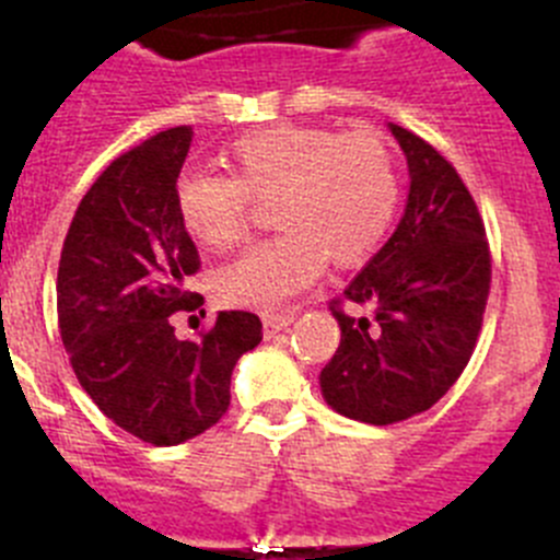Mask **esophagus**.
<instances>
[{"label": "esophagus", "instance_id": "esophagus-1", "mask_svg": "<svg viewBox=\"0 0 560 560\" xmlns=\"http://www.w3.org/2000/svg\"><path fill=\"white\" fill-rule=\"evenodd\" d=\"M295 322V314H281V316H265L262 319V332L265 338H276L281 330H287V327Z\"/></svg>", "mask_w": 560, "mask_h": 560}]
</instances>
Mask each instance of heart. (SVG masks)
Masks as SVG:
<instances>
[{"label": "heart", "mask_w": 560, "mask_h": 560, "mask_svg": "<svg viewBox=\"0 0 560 560\" xmlns=\"http://www.w3.org/2000/svg\"><path fill=\"white\" fill-rule=\"evenodd\" d=\"M230 160L235 175L180 173L175 180V211L186 233L224 252L244 241L252 200H279L273 219L284 235L219 270L217 292L228 306L284 312L327 257L360 262L393 224L398 167L385 140L371 132L276 124L235 140Z\"/></svg>", "instance_id": "1"}]
</instances>
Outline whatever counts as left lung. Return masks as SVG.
Segmentation results:
<instances>
[{
  "mask_svg": "<svg viewBox=\"0 0 560 560\" xmlns=\"http://www.w3.org/2000/svg\"><path fill=\"white\" fill-rule=\"evenodd\" d=\"M387 129L409 167L404 217L343 290L371 314L332 306L341 343L319 374L325 404L369 425L420 415L455 385L490 290L482 219L460 175L415 132Z\"/></svg>",
  "mask_w": 560,
  "mask_h": 560,
  "instance_id": "obj_1",
  "label": "left lung"
}]
</instances>
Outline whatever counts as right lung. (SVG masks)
Instances as JSON below:
<instances>
[{"label":"right lung","instance_id":"1","mask_svg":"<svg viewBox=\"0 0 560 560\" xmlns=\"http://www.w3.org/2000/svg\"><path fill=\"white\" fill-rule=\"evenodd\" d=\"M191 127L143 140L83 195L65 238L56 308L81 387L132 436L175 447L222 420L230 376L262 341L248 312H219L200 341H180L171 314L195 312L184 290L200 259L175 211Z\"/></svg>","mask_w":560,"mask_h":560}]
</instances>
